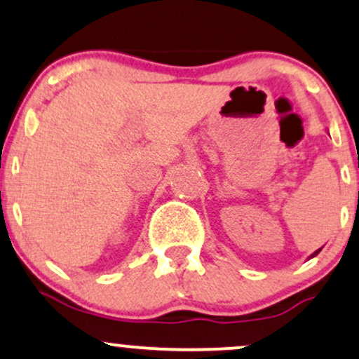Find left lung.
I'll return each instance as SVG.
<instances>
[{
	"instance_id": "1",
	"label": "left lung",
	"mask_w": 359,
	"mask_h": 359,
	"mask_svg": "<svg viewBox=\"0 0 359 359\" xmlns=\"http://www.w3.org/2000/svg\"><path fill=\"white\" fill-rule=\"evenodd\" d=\"M320 250H323V248L316 250V251H314V253H312V255H311V257H309V258H314V257H316V255H319V251H320Z\"/></svg>"
}]
</instances>
